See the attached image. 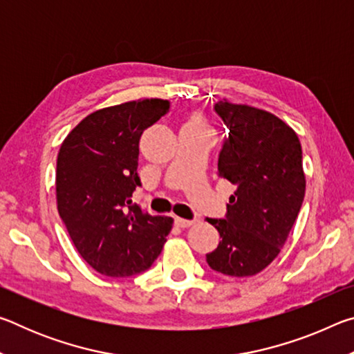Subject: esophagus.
<instances>
[{
	"label": "esophagus",
	"mask_w": 354,
	"mask_h": 354,
	"mask_svg": "<svg viewBox=\"0 0 354 354\" xmlns=\"http://www.w3.org/2000/svg\"><path fill=\"white\" fill-rule=\"evenodd\" d=\"M175 223H176V226H179V227H187V226L194 225L195 220H185V218L176 217V218H175Z\"/></svg>",
	"instance_id": "1"
}]
</instances>
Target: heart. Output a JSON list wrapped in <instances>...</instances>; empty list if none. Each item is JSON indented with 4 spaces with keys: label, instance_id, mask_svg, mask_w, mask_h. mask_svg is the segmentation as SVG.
<instances>
[{
    "label": "heart",
    "instance_id": "heart-1",
    "mask_svg": "<svg viewBox=\"0 0 354 354\" xmlns=\"http://www.w3.org/2000/svg\"><path fill=\"white\" fill-rule=\"evenodd\" d=\"M190 123H196V124H200V123H198V122H190Z\"/></svg>",
    "mask_w": 354,
    "mask_h": 354
}]
</instances>
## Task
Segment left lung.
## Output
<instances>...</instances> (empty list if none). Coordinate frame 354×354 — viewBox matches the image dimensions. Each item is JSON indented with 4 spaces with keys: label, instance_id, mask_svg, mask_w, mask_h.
Returning a JSON list of instances; mask_svg holds the SVG:
<instances>
[{
    "label": "left lung",
    "instance_id": "obj_1",
    "mask_svg": "<svg viewBox=\"0 0 354 354\" xmlns=\"http://www.w3.org/2000/svg\"><path fill=\"white\" fill-rule=\"evenodd\" d=\"M214 111L226 124L218 154L220 178L237 187L217 227L220 243L207 266L226 277H253L279 254L304 198L301 145L273 113L218 101Z\"/></svg>",
    "mask_w": 354,
    "mask_h": 354
}]
</instances>
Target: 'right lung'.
Segmentation results:
<instances>
[{
    "mask_svg": "<svg viewBox=\"0 0 354 354\" xmlns=\"http://www.w3.org/2000/svg\"><path fill=\"white\" fill-rule=\"evenodd\" d=\"M170 111L145 98L91 113L57 156V211L82 259L112 278L148 270L162 251L173 218L142 212L131 196L142 181L139 140Z\"/></svg>",
    "mask_w": 354,
    "mask_h": 354,
    "instance_id": "right-lung-1",
    "label": "right lung"
}]
</instances>
